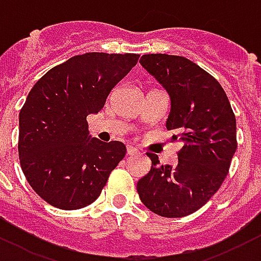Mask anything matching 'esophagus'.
<instances>
[{"mask_svg":"<svg viewBox=\"0 0 261 261\" xmlns=\"http://www.w3.org/2000/svg\"><path fill=\"white\" fill-rule=\"evenodd\" d=\"M127 155H130V156H133V155H138V149H137V148H134V146H127Z\"/></svg>","mask_w":261,"mask_h":261,"instance_id":"obj_1","label":"esophagus"}]
</instances>
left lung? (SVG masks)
<instances>
[{"label":"left lung","mask_w":261,"mask_h":261,"mask_svg":"<svg viewBox=\"0 0 261 261\" xmlns=\"http://www.w3.org/2000/svg\"><path fill=\"white\" fill-rule=\"evenodd\" d=\"M141 66L155 77L170 96L167 130L182 148L175 166L152 167L137 191L146 207L162 217H184L200 209L228 174L237 150V120L223 87L184 57L148 54Z\"/></svg>","instance_id":"8db88e82"}]
</instances>
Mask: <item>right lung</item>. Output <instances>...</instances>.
Segmentation results:
<instances>
[{
	"label": "right lung",
	"instance_id": "1",
	"mask_svg": "<svg viewBox=\"0 0 261 261\" xmlns=\"http://www.w3.org/2000/svg\"><path fill=\"white\" fill-rule=\"evenodd\" d=\"M138 58L77 55L48 70L29 92L19 113V159L29 184L52 206L77 210L91 204L124 158L120 141L91 138L87 116L101 111Z\"/></svg>",
	"mask_w": 261,
	"mask_h": 261
}]
</instances>
